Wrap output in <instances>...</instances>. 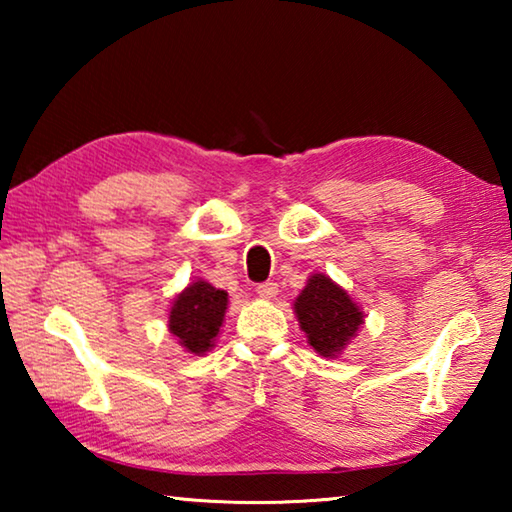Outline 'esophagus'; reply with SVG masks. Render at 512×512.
<instances>
[{"mask_svg":"<svg viewBox=\"0 0 512 512\" xmlns=\"http://www.w3.org/2000/svg\"><path fill=\"white\" fill-rule=\"evenodd\" d=\"M257 296L264 300H271L277 296V284L275 282H262L257 284Z\"/></svg>","mask_w":512,"mask_h":512,"instance_id":"esophagus-1","label":"esophagus"}]
</instances>
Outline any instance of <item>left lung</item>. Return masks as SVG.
Returning a JSON list of instances; mask_svg holds the SVG:
<instances>
[{
  "mask_svg": "<svg viewBox=\"0 0 512 512\" xmlns=\"http://www.w3.org/2000/svg\"><path fill=\"white\" fill-rule=\"evenodd\" d=\"M293 309L309 345L320 357H339L363 325V311L357 302L323 273L309 277Z\"/></svg>",
  "mask_w": 512,
  "mask_h": 512,
  "instance_id": "8db88e82",
  "label": "left lung"
}]
</instances>
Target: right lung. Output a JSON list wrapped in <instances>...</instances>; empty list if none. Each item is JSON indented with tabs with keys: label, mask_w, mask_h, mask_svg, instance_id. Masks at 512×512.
<instances>
[{
	"label": "right lung",
	"mask_w": 512,
	"mask_h": 512,
	"mask_svg": "<svg viewBox=\"0 0 512 512\" xmlns=\"http://www.w3.org/2000/svg\"><path fill=\"white\" fill-rule=\"evenodd\" d=\"M228 309V293L198 280L178 293L169 311V332L187 352L205 354L214 348Z\"/></svg>",
	"instance_id": "right-lung-1"
}]
</instances>
